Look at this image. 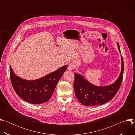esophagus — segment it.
<instances>
[{
    "mask_svg": "<svg viewBox=\"0 0 135 135\" xmlns=\"http://www.w3.org/2000/svg\"><path fill=\"white\" fill-rule=\"evenodd\" d=\"M74 65H73V64L70 63V64L68 65V66L67 69H68V70L71 71V70H73V69H74Z\"/></svg>",
    "mask_w": 135,
    "mask_h": 135,
    "instance_id": "esophagus-1",
    "label": "esophagus"
}]
</instances>
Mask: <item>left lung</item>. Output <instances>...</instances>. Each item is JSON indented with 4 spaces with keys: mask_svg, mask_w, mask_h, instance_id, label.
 Masks as SVG:
<instances>
[{
    "mask_svg": "<svg viewBox=\"0 0 135 135\" xmlns=\"http://www.w3.org/2000/svg\"><path fill=\"white\" fill-rule=\"evenodd\" d=\"M118 49L121 53L119 44L117 43ZM121 56V70L118 79L115 82L108 85L104 86H95L90 83L81 74L75 73L74 88L77 98L82 105L88 106L104 104L111 99L118 92L121 84L124 64Z\"/></svg>",
    "mask_w": 135,
    "mask_h": 135,
    "instance_id": "left-lung-1",
    "label": "left lung"
}]
</instances>
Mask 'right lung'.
Listing matches in <instances>:
<instances>
[{"instance_id":"right-lung-1","label":"right lung","mask_w":135,"mask_h":135,"mask_svg":"<svg viewBox=\"0 0 135 135\" xmlns=\"http://www.w3.org/2000/svg\"><path fill=\"white\" fill-rule=\"evenodd\" d=\"M67 68L65 65L39 79L26 80L16 75L9 66L11 83L16 93L23 100L32 104H42L52 97Z\"/></svg>"}]
</instances>
